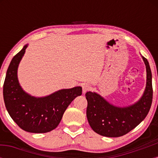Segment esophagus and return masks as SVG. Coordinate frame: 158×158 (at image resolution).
<instances>
[{
  "mask_svg": "<svg viewBox=\"0 0 158 158\" xmlns=\"http://www.w3.org/2000/svg\"><path fill=\"white\" fill-rule=\"evenodd\" d=\"M90 87L89 85H88V84L83 85H82V92H83V94H85L87 91H88V90H90Z\"/></svg>",
  "mask_w": 158,
  "mask_h": 158,
  "instance_id": "esophagus-1",
  "label": "esophagus"
}]
</instances>
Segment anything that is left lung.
I'll return each instance as SVG.
<instances>
[{
  "label": "left lung",
  "mask_w": 158,
  "mask_h": 158,
  "mask_svg": "<svg viewBox=\"0 0 158 158\" xmlns=\"http://www.w3.org/2000/svg\"><path fill=\"white\" fill-rule=\"evenodd\" d=\"M146 69V85L140 99L128 106L112 105L95 92L85 94L88 107L87 118L96 133L108 137L126 135L146 118L152 102V77L148 61L142 56Z\"/></svg>",
  "instance_id": "obj_1"
}]
</instances>
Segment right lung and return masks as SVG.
I'll return each mask as SVG.
<instances>
[{"label": "right lung", "instance_id": "add662e5", "mask_svg": "<svg viewBox=\"0 0 158 158\" xmlns=\"http://www.w3.org/2000/svg\"><path fill=\"white\" fill-rule=\"evenodd\" d=\"M27 47L24 45L9 65L3 84V100L9 114L20 128L30 133H47L59 126L65 110L81 95L82 90L77 86L42 97L24 91L18 79V68Z\"/></svg>", "mask_w": 158, "mask_h": 158}]
</instances>
